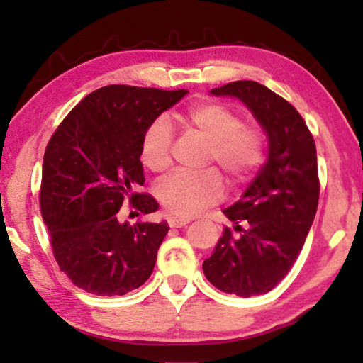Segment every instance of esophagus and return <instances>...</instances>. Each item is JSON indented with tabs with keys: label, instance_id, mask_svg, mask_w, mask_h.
Masks as SVG:
<instances>
[{
	"label": "esophagus",
	"instance_id": "obj_1",
	"mask_svg": "<svg viewBox=\"0 0 363 363\" xmlns=\"http://www.w3.org/2000/svg\"><path fill=\"white\" fill-rule=\"evenodd\" d=\"M169 227H184L189 224V219H181V218H168Z\"/></svg>",
	"mask_w": 363,
	"mask_h": 363
}]
</instances>
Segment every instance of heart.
I'll return each mask as SVG.
<instances>
[{"label": "heart", "instance_id": "obj_1", "mask_svg": "<svg viewBox=\"0 0 363 363\" xmlns=\"http://www.w3.org/2000/svg\"><path fill=\"white\" fill-rule=\"evenodd\" d=\"M190 131L208 143L206 164L216 163L232 184L250 181L266 158V136L256 123H245L238 110L218 101H205L182 115ZM173 131L164 116L152 120L140 136L139 158L152 173L171 164ZM157 199L174 218H192L224 196V181L216 169L199 174L174 173L157 186Z\"/></svg>", "mask_w": 363, "mask_h": 363}]
</instances>
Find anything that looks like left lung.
I'll use <instances>...</instances> for the list:
<instances>
[{
	"mask_svg": "<svg viewBox=\"0 0 363 363\" xmlns=\"http://www.w3.org/2000/svg\"><path fill=\"white\" fill-rule=\"evenodd\" d=\"M247 106L269 139V157L242 199L224 210L225 227L203 261L218 290L250 298L264 294L290 272L315 218L320 182L314 138L299 112L284 97L250 79L211 89Z\"/></svg>",
	"mask_w": 363,
	"mask_h": 363,
	"instance_id": "8db88e82",
	"label": "left lung"
}]
</instances>
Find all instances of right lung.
Listing matches in <instances>:
<instances>
[{"instance_id":"add662e5","label":"right lung","mask_w":363,"mask_h":363,"mask_svg":"<svg viewBox=\"0 0 363 363\" xmlns=\"http://www.w3.org/2000/svg\"><path fill=\"white\" fill-rule=\"evenodd\" d=\"M186 89L110 84L72 108L49 139L40 189L41 216L59 267L96 296H121L150 277L169 227L120 223L126 199L138 214L158 210L144 186L140 136Z\"/></svg>"}]
</instances>
